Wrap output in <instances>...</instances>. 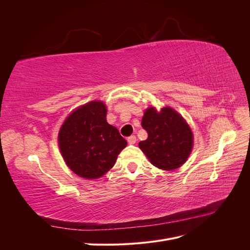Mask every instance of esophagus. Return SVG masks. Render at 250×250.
Masks as SVG:
<instances>
[{"label":"esophagus","instance_id":"1","mask_svg":"<svg viewBox=\"0 0 250 250\" xmlns=\"http://www.w3.org/2000/svg\"><path fill=\"white\" fill-rule=\"evenodd\" d=\"M127 142L128 144H130V145H133V144L137 142V138H135V135H130V137H128Z\"/></svg>","mask_w":250,"mask_h":250}]
</instances>
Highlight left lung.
<instances>
[{"instance_id": "1", "label": "left lung", "mask_w": 250, "mask_h": 250, "mask_svg": "<svg viewBox=\"0 0 250 250\" xmlns=\"http://www.w3.org/2000/svg\"><path fill=\"white\" fill-rule=\"evenodd\" d=\"M142 127L148 133L139 147L155 167L163 170L179 168L190 155L193 133L184 118L171 107L157 112L148 108L142 120Z\"/></svg>"}]
</instances>
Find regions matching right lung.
Listing matches in <instances>:
<instances>
[{
  "label": "right lung",
  "mask_w": 250,
  "mask_h": 250,
  "mask_svg": "<svg viewBox=\"0 0 250 250\" xmlns=\"http://www.w3.org/2000/svg\"><path fill=\"white\" fill-rule=\"evenodd\" d=\"M106 106L92 101L74 110L58 134L65 164L77 175L95 179L108 172L127 145L116 127L106 121Z\"/></svg>",
  "instance_id": "1"
}]
</instances>
